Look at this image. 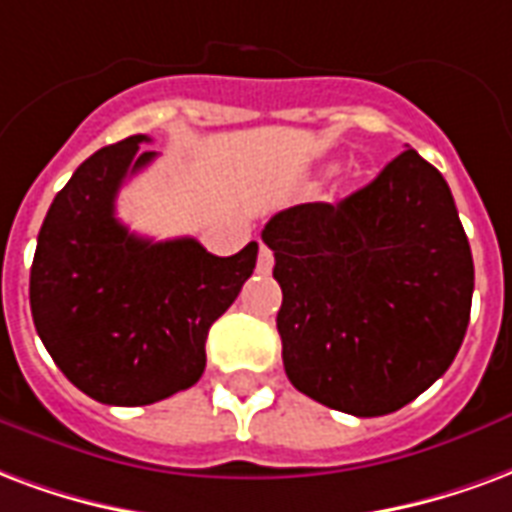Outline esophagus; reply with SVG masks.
I'll list each match as a JSON object with an SVG mask.
<instances>
[{
  "instance_id": "obj_1",
  "label": "esophagus",
  "mask_w": 512,
  "mask_h": 512,
  "mask_svg": "<svg viewBox=\"0 0 512 512\" xmlns=\"http://www.w3.org/2000/svg\"><path fill=\"white\" fill-rule=\"evenodd\" d=\"M272 264H275V259H272V251L267 248V245H261L259 261H256V270H259L261 275H267V272L272 270Z\"/></svg>"
}]
</instances>
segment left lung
Segmentation results:
<instances>
[{
	"mask_svg": "<svg viewBox=\"0 0 512 512\" xmlns=\"http://www.w3.org/2000/svg\"><path fill=\"white\" fill-rule=\"evenodd\" d=\"M289 382L313 401L379 417L445 374L469 324L475 264L445 177L414 149L341 204L272 215Z\"/></svg>",
	"mask_w": 512,
	"mask_h": 512,
	"instance_id": "left-lung-1",
	"label": "left lung"
}]
</instances>
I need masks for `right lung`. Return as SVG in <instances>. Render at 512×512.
<instances>
[{
  "label": "right lung",
  "mask_w": 512,
  "mask_h": 512,
  "mask_svg": "<svg viewBox=\"0 0 512 512\" xmlns=\"http://www.w3.org/2000/svg\"><path fill=\"white\" fill-rule=\"evenodd\" d=\"M147 136L98 149L59 190L37 234L29 305L40 341L81 393L147 406L199 382L207 333L256 267L259 245L212 256L193 237L152 242L119 223L122 182L158 152Z\"/></svg>",
  "instance_id": "obj_1"
}]
</instances>
